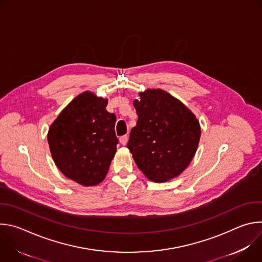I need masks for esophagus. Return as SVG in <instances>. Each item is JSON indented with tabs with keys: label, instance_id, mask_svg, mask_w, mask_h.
Listing matches in <instances>:
<instances>
[{
	"label": "esophagus",
	"instance_id": "obj_1",
	"mask_svg": "<svg viewBox=\"0 0 262 262\" xmlns=\"http://www.w3.org/2000/svg\"><path fill=\"white\" fill-rule=\"evenodd\" d=\"M127 139H128V137L125 135V136H122V137H120L119 141H120V143H121L122 145H126V143H127Z\"/></svg>",
	"mask_w": 262,
	"mask_h": 262
}]
</instances>
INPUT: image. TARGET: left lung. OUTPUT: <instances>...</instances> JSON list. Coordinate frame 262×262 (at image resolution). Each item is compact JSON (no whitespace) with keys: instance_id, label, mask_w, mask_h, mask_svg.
<instances>
[{"instance_id":"left-lung-1","label":"left lung","mask_w":262,"mask_h":262,"mask_svg":"<svg viewBox=\"0 0 262 262\" xmlns=\"http://www.w3.org/2000/svg\"><path fill=\"white\" fill-rule=\"evenodd\" d=\"M134 100L137 125L127 148L143 174L155 182L179 176L192 162L201 137L195 114L162 89H147Z\"/></svg>"}]
</instances>
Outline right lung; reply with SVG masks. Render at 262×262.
Instances as JSON below:
<instances>
[{
  "label": "right lung",
  "mask_w": 262,
  "mask_h": 262,
  "mask_svg": "<svg viewBox=\"0 0 262 262\" xmlns=\"http://www.w3.org/2000/svg\"><path fill=\"white\" fill-rule=\"evenodd\" d=\"M106 104L107 98L84 91L61 111L49 128L48 142L56 166L84 186L104 179L117 150L116 116L108 113Z\"/></svg>",
  "instance_id": "1"
}]
</instances>
